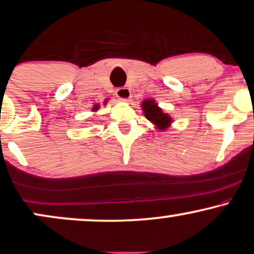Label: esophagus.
<instances>
[{
    "instance_id": "1",
    "label": "esophagus",
    "mask_w": 254,
    "mask_h": 254,
    "mask_svg": "<svg viewBox=\"0 0 254 254\" xmlns=\"http://www.w3.org/2000/svg\"><path fill=\"white\" fill-rule=\"evenodd\" d=\"M116 96L122 101H129L131 98V92L127 88H118L116 90Z\"/></svg>"
}]
</instances>
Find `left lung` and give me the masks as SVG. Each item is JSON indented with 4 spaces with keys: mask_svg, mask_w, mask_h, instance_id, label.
I'll use <instances>...</instances> for the list:
<instances>
[{
    "mask_svg": "<svg viewBox=\"0 0 254 254\" xmlns=\"http://www.w3.org/2000/svg\"><path fill=\"white\" fill-rule=\"evenodd\" d=\"M142 109L145 115L146 120L155 124L156 129L160 131H165L172 123V118L169 114L163 111L162 108L158 107L155 99H145L142 102Z\"/></svg>",
    "mask_w": 254,
    "mask_h": 254,
    "instance_id": "1",
    "label": "left lung"
}]
</instances>
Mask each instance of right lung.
<instances>
[{"label":"right lung","mask_w":254,"mask_h":254,"mask_svg":"<svg viewBox=\"0 0 254 254\" xmlns=\"http://www.w3.org/2000/svg\"><path fill=\"white\" fill-rule=\"evenodd\" d=\"M98 109H99V107H98V104H96V105H95V107H94V108H92V111H97V110H98Z\"/></svg>","instance_id":"1"}]
</instances>
